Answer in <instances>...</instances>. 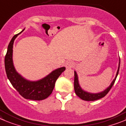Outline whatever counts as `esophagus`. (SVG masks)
<instances>
[{
  "mask_svg": "<svg viewBox=\"0 0 126 126\" xmlns=\"http://www.w3.org/2000/svg\"><path fill=\"white\" fill-rule=\"evenodd\" d=\"M74 66H75V64L72 62H68L65 63V67L68 69L72 68L73 67H74Z\"/></svg>",
  "mask_w": 126,
  "mask_h": 126,
  "instance_id": "1",
  "label": "esophagus"
}]
</instances>
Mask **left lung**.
I'll return each instance as SVG.
<instances>
[{
	"mask_svg": "<svg viewBox=\"0 0 126 126\" xmlns=\"http://www.w3.org/2000/svg\"><path fill=\"white\" fill-rule=\"evenodd\" d=\"M119 66H120V60H119V64L118 70H117V73H116V76L115 77L114 79L112 81L111 83V85L109 86L106 90H104L103 92H101L99 93H96V94H93L90 93L86 92V91H83L81 89V88L79 86V83H78V76L76 74V71H75V78H74V88H75V91L76 94L79 97H80L81 99L84 101H96L97 99L102 98V97H104L108 93L111 88L112 87L113 84H114L115 81L116 79L117 75L119 73Z\"/></svg>",
	"mask_w": 126,
	"mask_h": 126,
	"instance_id": "obj_1",
	"label": "left lung"
}]
</instances>
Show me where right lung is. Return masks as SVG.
Listing matches in <instances>:
<instances>
[{"mask_svg": "<svg viewBox=\"0 0 126 126\" xmlns=\"http://www.w3.org/2000/svg\"><path fill=\"white\" fill-rule=\"evenodd\" d=\"M19 33L13 36L8 46L7 51L5 56V68L8 79L18 93L27 99L40 101L48 97L52 93L55 82L61 74L65 70V67H62L54 70L48 76L37 81H30L24 79L15 71L12 62L14 42Z\"/></svg>", "mask_w": 126, "mask_h": 126, "instance_id": "obj_1", "label": "right lung"}]
</instances>
